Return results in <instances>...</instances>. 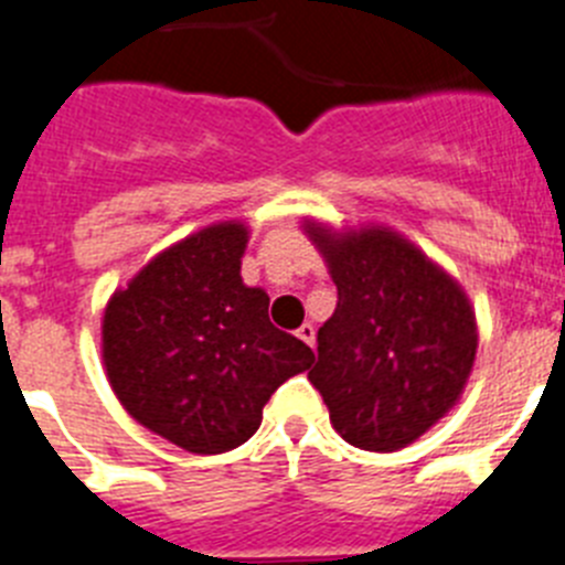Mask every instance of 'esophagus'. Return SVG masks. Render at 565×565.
I'll list each match as a JSON object with an SVG mask.
<instances>
[{
  "label": "esophagus",
  "mask_w": 565,
  "mask_h": 565,
  "mask_svg": "<svg viewBox=\"0 0 565 565\" xmlns=\"http://www.w3.org/2000/svg\"><path fill=\"white\" fill-rule=\"evenodd\" d=\"M297 337L302 339V342L311 344V348H313V342H317V328H313L311 322H306V326H299V328H297Z\"/></svg>",
  "instance_id": "1"
}]
</instances>
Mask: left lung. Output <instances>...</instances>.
Returning a JSON list of instances; mask_svg holds the SVG:
<instances>
[{"instance_id": "8db88e82", "label": "left lung", "mask_w": 565, "mask_h": 565, "mask_svg": "<svg viewBox=\"0 0 565 565\" xmlns=\"http://www.w3.org/2000/svg\"><path fill=\"white\" fill-rule=\"evenodd\" d=\"M337 282L308 373L333 430L359 450H402L450 411L476 362L478 328L456 279L382 226L306 223Z\"/></svg>"}]
</instances>
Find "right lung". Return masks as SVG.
<instances>
[{
	"mask_svg": "<svg viewBox=\"0 0 565 565\" xmlns=\"http://www.w3.org/2000/svg\"><path fill=\"white\" fill-rule=\"evenodd\" d=\"M248 228L214 223L169 246L107 302L102 353L124 411L198 456L246 444L313 351L268 319V294L239 277Z\"/></svg>",
	"mask_w": 565,
	"mask_h": 565,
	"instance_id": "obj_1",
	"label": "right lung"
}]
</instances>
